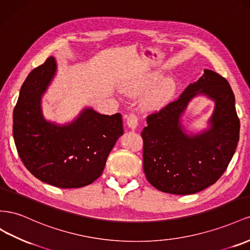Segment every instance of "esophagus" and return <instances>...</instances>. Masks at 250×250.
<instances>
[{"mask_svg": "<svg viewBox=\"0 0 250 250\" xmlns=\"http://www.w3.org/2000/svg\"><path fill=\"white\" fill-rule=\"evenodd\" d=\"M126 124L129 125L132 130H135L138 125V118L135 113H130L129 115L126 116Z\"/></svg>", "mask_w": 250, "mask_h": 250, "instance_id": "1", "label": "esophagus"}]
</instances>
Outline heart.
<instances>
[{
	"label": "heart",
	"instance_id": "1",
	"mask_svg": "<svg viewBox=\"0 0 250 250\" xmlns=\"http://www.w3.org/2000/svg\"><path fill=\"white\" fill-rule=\"evenodd\" d=\"M158 80V76L154 74H146L144 76L139 77L138 80L126 84L125 91L131 95H139L141 93H145L152 85ZM176 84L172 80H166L158 83L156 87L151 91L146 101L145 104L149 108H154V106H158L162 104L167 102L169 97L173 95L175 91Z\"/></svg>",
	"mask_w": 250,
	"mask_h": 250
}]
</instances>
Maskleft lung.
Wrapping results in <instances>:
<instances>
[{
  "label": "left lung",
  "instance_id": "left-lung-1",
  "mask_svg": "<svg viewBox=\"0 0 250 250\" xmlns=\"http://www.w3.org/2000/svg\"><path fill=\"white\" fill-rule=\"evenodd\" d=\"M199 93L216 102L212 127L188 138L182 131L180 116ZM146 124L141 132L145 174L154 188L168 194H196L216 183L229 165L239 141L240 120L233 92L225 78L211 70H204L200 80L189 84L175 101L148 114Z\"/></svg>",
  "mask_w": 250,
  "mask_h": 250
}]
</instances>
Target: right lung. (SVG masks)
I'll use <instances>...</instances> for the list:
<instances>
[{
  "label": "right lung",
  "mask_w": 250,
  "mask_h": 250,
  "mask_svg": "<svg viewBox=\"0 0 250 250\" xmlns=\"http://www.w3.org/2000/svg\"><path fill=\"white\" fill-rule=\"evenodd\" d=\"M55 70L54 58H49L27 76L13 110V138L21 160L39 180L60 188H83L102 176L124 134L123 117L87 109L69 125L48 123L41 97Z\"/></svg>",
  "instance_id": "1"
}]
</instances>
